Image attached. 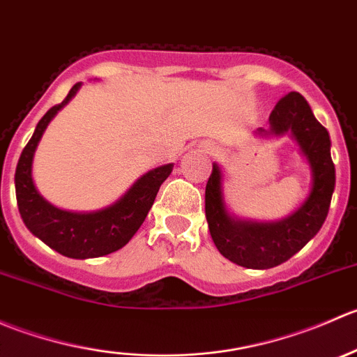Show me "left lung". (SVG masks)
Segmentation results:
<instances>
[{"label":"left lung","instance_id":"left-lung-1","mask_svg":"<svg viewBox=\"0 0 357 357\" xmlns=\"http://www.w3.org/2000/svg\"><path fill=\"white\" fill-rule=\"evenodd\" d=\"M264 135L291 132L312 169V188L307 200L278 222L238 221L226 212L221 192V171L212 165L205 186V218L218 250L235 264L269 269L289 261L316 233L328 215L335 190V165L330 155V135L312 114L304 96L291 91L269 115Z\"/></svg>","mask_w":357,"mask_h":357}]
</instances>
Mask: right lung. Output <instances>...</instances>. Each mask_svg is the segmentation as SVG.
Wrapping results in <instances>:
<instances>
[{
    "label": "right lung",
    "instance_id": "add662e5",
    "mask_svg": "<svg viewBox=\"0 0 357 357\" xmlns=\"http://www.w3.org/2000/svg\"><path fill=\"white\" fill-rule=\"evenodd\" d=\"M81 82L72 86L62 103L52 107L36 126L32 138L22 150L15 171V193L19 212L32 235L72 259L102 257L119 250L132 238L152 208L158 188L171 174L172 164L146 172L110 207L89 214L60 211L48 204L32 181V157L36 146L55 114L77 93Z\"/></svg>",
    "mask_w": 357,
    "mask_h": 357
}]
</instances>
